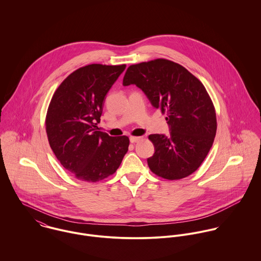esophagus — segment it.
Wrapping results in <instances>:
<instances>
[{
    "instance_id": "esophagus-1",
    "label": "esophagus",
    "mask_w": 261,
    "mask_h": 261,
    "mask_svg": "<svg viewBox=\"0 0 261 261\" xmlns=\"http://www.w3.org/2000/svg\"><path fill=\"white\" fill-rule=\"evenodd\" d=\"M143 138L142 137H130L129 138V142L132 143V144H135V143H138L139 141H141Z\"/></svg>"
}]
</instances>
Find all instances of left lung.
Here are the masks:
<instances>
[{
    "instance_id": "left-lung-1",
    "label": "left lung",
    "mask_w": 261,
    "mask_h": 261,
    "mask_svg": "<svg viewBox=\"0 0 261 261\" xmlns=\"http://www.w3.org/2000/svg\"><path fill=\"white\" fill-rule=\"evenodd\" d=\"M122 84H135L154 109L167 113L170 135L149 137L154 147L148 159L150 171L168 180L194 173L211 149L217 129L214 106L201 81L178 63L155 59L130 65Z\"/></svg>"
}]
</instances>
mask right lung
<instances>
[{"label":"right lung","mask_w":261,"mask_h":261,"mask_svg":"<svg viewBox=\"0 0 261 261\" xmlns=\"http://www.w3.org/2000/svg\"><path fill=\"white\" fill-rule=\"evenodd\" d=\"M125 65L90 64L69 75L55 91L46 116L50 147L75 178L98 182L112 175L129 145L125 136L97 130L106 95Z\"/></svg>","instance_id":"1"}]
</instances>
